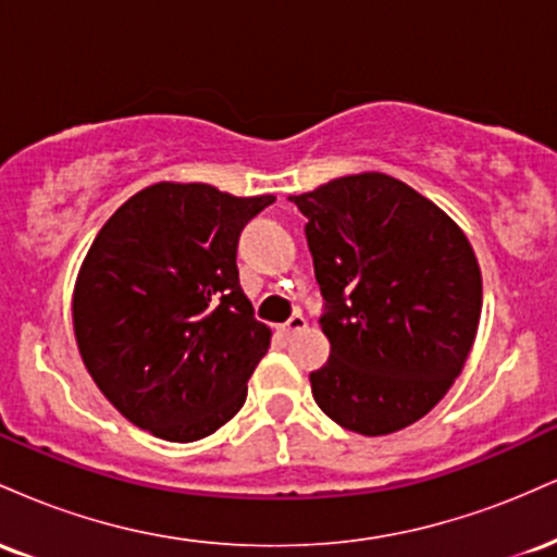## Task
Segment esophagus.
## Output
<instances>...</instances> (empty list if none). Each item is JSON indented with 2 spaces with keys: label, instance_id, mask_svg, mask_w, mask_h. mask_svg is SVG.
<instances>
[{
  "label": "esophagus",
  "instance_id": "1",
  "mask_svg": "<svg viewBox=\"0 0 557 557\" xmlns=\"http://www.w3.org/2000/svg\"><path fill=\"white\" fill-rule=\"evenodd\" d=\"M304 330H306V319L300 317V314H293L285 324H280V332H283L285 337L298 335V332H304Z\"/></svg>",
  "mask_w": 557,
  "mask_h": 557
}]
</instances>
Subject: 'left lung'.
I'll use <instances>...</instances> for the list:
<instances>
[{
    "label": "left lung",
    "instance_id": "1",
    "mask_svg": "<svg viewBox=\"0 0 557 557\" xmlns=\"http://www.w3.org/2000/svg\"><path fill=\"white\" fill-rule=\"evenodd\" d=\"M290 201L309 220L327 300L330 359L309 374L317 406L363 437L426 417L461 374L482 317L466 233L385 172L335 177Z\"/></svg>",
    "mask_w": 557,
    "mask_h": 557
}]
</instances>
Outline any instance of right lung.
<instances>
[{
  "instance_id": "obj_1",
  "label": "right lung",
  "mask_w": 557,
  "mask_h": 557,
  "mask_svg": "<svg viewBox=\"0 0 557 557\" xmlns=\"http://www.w3.org/2000/svg\"><path fill=\"white\" fill-rule=\"evenodd\" d=\"M274 196L154 183L99 230L73 290L81 359L127 421L170 443L240 411L272 330L240 290V230Z\"/></svg>"
}]
</instances>
